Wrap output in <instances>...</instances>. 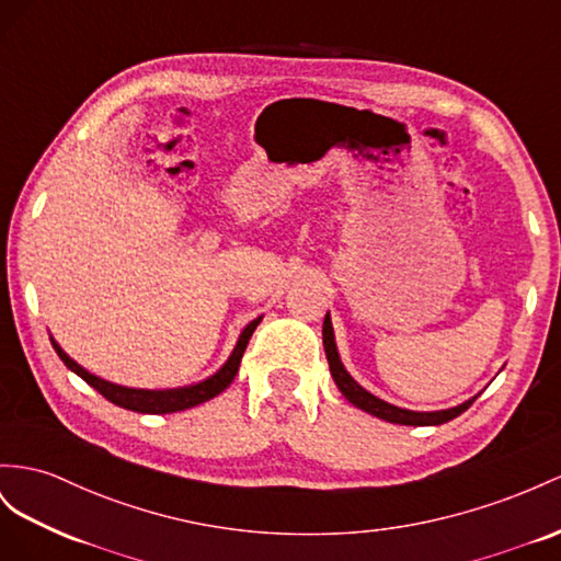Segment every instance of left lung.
<instances>
[{
    "label": "left lung",
    "mask_w": 561,
    "mask_h": 561,
    "mask_svg": "<svg viewBox=\"0 0 561 561\" xmlns=\"http://www.w3.org/2000/svg\"><path fill=\"white\" fill-rule=\"evenodd\" d=\"M322 341H324V353H327V360H329V371H332L339 391L346 396L348 403L365 410L367 414H375V417H379L383 422L405 424V426H438V424L455 420L457 414H462L473 403V400L479 398V396H473V398L465 400V403H459L455 408L434 410V412H417V410H405V408L391 405V403H386V400L377 398L375 393H369L367 389H363V386L348 375V369L343 367L341 357H339V348H336L332 318H329V312H327L324 324H322Z\"/></svg>",
    "instance_id": "8db88e82"
}]
</instances>
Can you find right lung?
Listing matches in <instances>:
<instances>
[{"mask_svg":"<svg viewBox=\"0 0 561 561\" xmlns=\"http://www.w3.org/2000/svg\"><path fill=\"white\" fill-rule=\"evenodd\" d=\"M261 320H263V314H261V318H255L253 322H249L247 327H243V332L237 339L234 351L229 353L227 363L218 371H215V375L201 379L196 383H190V386H178V389H130V386H121V383L106 381L102 377L92 375V371H88L82 365H78L73 357H70L59 346V343L54 341V336H49V339H51L54 351L59 353V357L64 360V365L70 371H76L80 379L88 381L92 389H96L106 400H111L113 405L125 408V410H133V412H141V414H168V412L190 410V408H196L201 403H206V400L222 393L227 386L234 381L237 371H239L241 355H243V351H247L249 339L253 336L255 327L261 324Z\"/></svg>","mask_w":561,"mask_h":561,"instance_id":"add662e5","label":"right lung"}]
</instances>
